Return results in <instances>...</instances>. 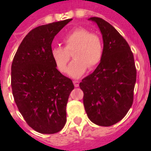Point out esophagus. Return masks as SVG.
<instances>
[{"mask_svg":"<svg viewBox=\"0 0 151 151\" xmlns=\"http://www.w3.org/2000/svg\"><path fill=\"white\" fill-rule=\"evenodd\" d=\"M73 85L75 86V87H78V86H79V82L78 81V80H73Z\"/></svg>","mask_w":151,"mask_h":151,"instance_id":"34e87169","label":"esophagus"}]
</instances>
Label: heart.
Returning a JSON list of instances; mask_svg holds the SVG:
<instances>
[{
    "label": "heart",
    "instance_id": "heart-1",
    "mask_svg": "<svg viewBox=\"0 0 151 151\" xmlns=\"http://www.w3.org/2000/svg\"><path fill=\"white\" fill-rule=\"evenodd\" d=\"M64 47L56 46L51 49V58L56 69L60 73L67 71L70 60L69 53L72 52L73 60L68 69L73 78L82 75L90 69H95L104 56V43L95 33H91L84 28H77L63 37Z\"/></svg>",
    "mask_w": 151,
    "mask_h": 151
}]
</instances>
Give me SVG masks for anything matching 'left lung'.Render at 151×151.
Segmentation results:
<instances>
[{
  "label": "left lung",
  "instance_id": "8db88e82",
  "mask_svg": "<svg viewBox=\"0 0 151 151\" xmlns=\"http://www.w3.org/2000/svg\"><path fill=\"white\" fill-rule=\"evenodd\" d=\"M104 40V56L95 71L82 79L83 104L87 116L99 126H111L123 119L133 102L137 70L130 47L108 22L97 17Z\"/></svg>",
  "mask_w": 151,
  "mask_h": 151
}]
</instances>
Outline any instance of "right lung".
Returning <instances> with one entry per match:
<instances>
[{
    "mask_svg": "<svg viewBox=\"0 0 151 151\" xmlns=\"http://www.w3.org/2000/svg\"><path fill=\"white\" fill-rule=\"evenodd\" d=\"M72 19L40 26L22 41L11 66L14 101L28 125L40 133L59 132L66 122V105L74 86L51 58L52 40Z\"/></svg>",
    "mask_w": 151,
    "mask_h": 151,
    "instance_id": "1",
    "label": "right lung"
}]
</instances>
